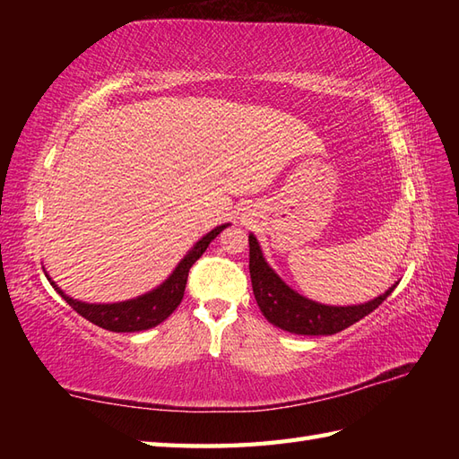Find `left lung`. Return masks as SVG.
Returning a JSON list of instances; mask_svg holds the SVG:
<instances>
[{"instance_id": "1", "label": "left lung", "mask_w": 459, "mask_h": 459, "mask_svg": "<svg viewBox=\"0 0 459 459\" xmlns=\"http://www.w3.org/2000/svg\"><path fill=\"white\" fill-rule=\"evenodd\" d=\"M250 245V280L252 291H255L256 304L262 314L276 325L296 335H333L349 325L357 324L359 319L375 311L383 301L393 294V288H388L383 296L367 301L359 306H325L317 304L314 299L299 296L298 291L286 286L274 270L268 266V262L262 256L260 245L255 235L248 237Z\"/></svg>"}]
</instances>
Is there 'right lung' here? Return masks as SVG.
<instances>
[{"label":"right lung","instance_id":"right-lung-1","mask_svg":"<svg viewBox=\"0 0 459 459\" xmlns=\"http://www.w3.org/2000/svg\"><path fill=\"white\" fill-rule=\"evenodd\" d=\"M227 227L229 222L207 232V235L189 250V255H185L178 268L173 270V274L165 280L161 286L135 299L120 301V304H84V301L68 298L51 278H48V281H51V286L58 291V296H61L76 314H81L94 325L116 331V333H134V331L152 329L155 325H160L161 321L168 319L173 311L178 309L185 294V284H187L191 266L203 256V252L207 250L211 240L217 238V235H221Z\"/></svg>","mask_w":459,"mask_h":459}]
</instances>
